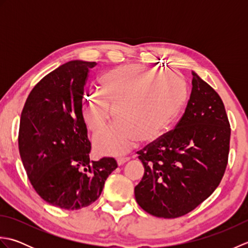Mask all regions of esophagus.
Returning <instances> with one entry per match:
<instances>
[{
    "label": "esophagus",
    "instance_id": "esophagus-1",
    "mask_svg": "<svg viewBox=\"0 0 248 248\" xmlns=\"http://www.w3.org/2000/svg\"><path fill=\"white\" fill-rule=\"evenodd\" d=\"M129 160H130L129 157H118V159H117V164L119 166H121V165H124V163H127Z\"/></svg>",
    "mask_w": 248,
    "mask_h": 248
}]
</instances>
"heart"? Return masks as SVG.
I'll use <instances>...</instances> for the list:
<instances>
[{
	"label": "heart",
	"mask_w": 248,
	"mask_h": 248,
	"mask_svg": "<svg viewBox=\"0 0 248 248\" xmlns=\"http://www.w3.org/2000/svg\"><path fill=\"white\" fill-rule=\"evenodd\" d=\"M99 92L84 101V119L93 133L118 124L94 138L103 154L123 155L140 140H156L170 127L186 105L187 88L179 73L131 65L109 70L99 78ZM114 110H112V108Z\"/></svg>",
	"instance_id": "obj_1"
}]
</instances>
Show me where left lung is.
<instances>
[{"label":"left lung","instance_id":"1","mask_svg":"<svg viewBox=\"0 0 248 248\" xmlns=\"http://www.w3.org/2000/svg\"><path fill=\"white\" fill-rule=\"evenodd\" d=\"M186 112L170 131L139 151L145 168L140 207L156 217L191 212L218 186L227 166L230 124L218 93L192 71Z\"/></svg>","mask_w":248,"mask_h":248}]
</instances>
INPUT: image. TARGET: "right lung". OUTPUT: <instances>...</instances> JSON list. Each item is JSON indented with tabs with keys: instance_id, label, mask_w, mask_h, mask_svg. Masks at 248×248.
<instances>
[{
	"instance_id": "1",
	"label": "right lung",
	"mask_w": 248,
	"mask_h": 248,
	"mask_svg": "<svg viewBox=\"0 0 248 248\" xmlns=\"http://www.w3.org/2000/svg\"><path fill=\"white\" fill-rule=\"evenodd\" d=\"M96 62L75 60L36 84L21 113L19 152L28 177L45 202L78 210L100 197L117 163L91 161L82 113L84 85Z\"/></svg>"
}]
</instances>
